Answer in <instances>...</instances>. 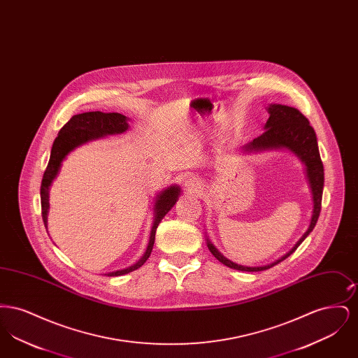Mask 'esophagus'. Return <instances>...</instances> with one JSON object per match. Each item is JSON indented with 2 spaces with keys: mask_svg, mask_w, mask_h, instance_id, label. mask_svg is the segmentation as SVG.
Returning a JSON list of instances; mask_svg holds the SVG:
<instances>
[{
  "mask_svg": "<svg viewBox=\"0 0 358 358\" xmlns=\"http://www.w3.org/2000/svg\"><path fill=\"white\" fill-rule=\"evenodd\" d=\"M200 184H199V181H197V178L196 177H189L187 181H185V187L187 189H190V190H193V189H197Z\"/></svg>",
  "mask_w": 358,
  "mask_h": 358,
  "instance_id": "34e87169",
  "label": "esophagus"
}]
</instances>
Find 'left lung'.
<instances>
[{
	"label": "left lung",
	"mask_w": 358,
	"mask_h": 358,
	"mask_svg": "<svg viewBox=\"0 0 358 358\" xmlns=\"http://www.w3.org/2000/svg\"><path fill=\"white\" fill-rule=\"evenodd\" d=\"M270 118L266 123V131L263 134L255 138L252 142H250L245 146V150H264V149H278V148H287L296 154L306 165L307 178L308 184L311 187L313 193V203H314V209H313V216H311V222L310 227L306 231V234L299 238V241L294 245V248L289 251V254L282 256L279 260L273 262L268 266L263 267H245V266H238L236 263H232L228 260L208 241V248L212 252L219 262L225 264L229 268L238 270V271H264L268 270L286 257H289L299 245L308 236V234L314 229L315 224L318 222L320 212H321V205H322V190H324V164L320 155L318 150V143H317V136L314 129L310 126V122L306 117L294 107L289 106H283V104H271L268 107Z\"/></svg>",
	"instance_id": "left-lung-1"
}]
</instances>
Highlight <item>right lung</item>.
Instances as JSON below:
<instances>
[{"instance_id": "1", "label": "right lung", "mask_w": 358, "mask_h": 358, "mask_svg": "<svg viewBox=\"0 0 358 358\" xmlns=\"http://www.w3.org/2000/svg\"><path fill=\"white\" fill-rule=\"evenodd\" d=\"M129 129V124L126 122V117L118 114V113H101V111H91V113H83L73 115L71 120L62 127L59 131V136H56L53 145H52L51 157L48 166L44 171L41 187H40V196H41V216L44 225L47 227V213H48V192L51 187L53 178L56 177L57 171L60 169L62 161L64 157L73 150L76 146L85 143L87 141L99 138V136H107V134H118L123 133ZM180 194V187H171L164 190L155 203V217H154L153 228L150 232V240L149 245L146 248L145 255L142 259L136 263L134 266L120 270L115 273H107L108 276H120L124 273H131L149 259L153 250L154 238H155V231L158 224L165 217V215L171 210L173 205L176 204L177 197Z\"/></svg>"}]
</instances>
